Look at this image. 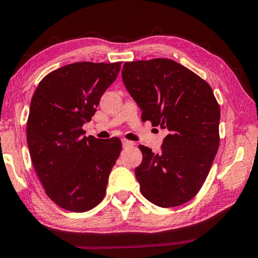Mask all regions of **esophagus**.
I'll return each mask as SVG.
<instances>
[{"label":"esophagus","instance_id":"esophagus-1","mask_svg":"<svg viewBox=\"0 0 258 258\" xmlns=\"http://www.w3.org/2000/svg\"><path fill=\"white\" fill-rule=\"evenodd\" d=\"M122 147H130V146H133L134 143L133 141H130L127 139H122Z\"/></svg>","mask_w":258,"mask_h":258}]
</instances>
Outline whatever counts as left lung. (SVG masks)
I'll list each match as a JSON object with an SVG mask.
<instances>
[{
    "label": "left lung",
    "instance_id": "obj_1",
    "mask_svg": "<svg viewBox=\"0 0 258 258\" xmlns=\"http://www.w3.org/2000/svg\"><path fill=\"white\" fill-rule=\"evenodd\" d=\"M122 81L141 120L168 131L160 153L139 145L140 191L162 208L191 200L208 176L220 146V106L210 85L168 58L126 61Z\"/></svg>",
    "mask_w": 258,
    "mask_h": 258
}]
</instances>
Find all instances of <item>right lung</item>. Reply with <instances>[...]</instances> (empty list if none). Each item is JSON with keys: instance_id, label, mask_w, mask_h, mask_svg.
<instances>
[{"instance_id": "1", "label": "right lung", "mask_w": 258, "mask_h": 258, "mask_svg": "<svg viewBox=\"0 0 258 258\" xmlns=\"http://www.w3.org/2000/svg\"><path fill=\"white\" fill-rule=\"evenodd\" d=\"M121 61H77L50 72L32 96L27 141L32 165L45 194L75 213L99 205L121 141L84 137L103 93L115 81Z\"/></svg>"}]
</instances>
